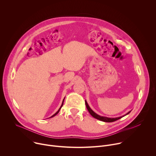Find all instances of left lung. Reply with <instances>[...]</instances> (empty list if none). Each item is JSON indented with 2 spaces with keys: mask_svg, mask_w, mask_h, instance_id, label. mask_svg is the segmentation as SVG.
Segmentation results:
<instances>
[{
  "mask_svg": "<svg viewBox=\"0 0 156 156\" xmlns=\"http://www.w3.org/2000/svg\"><path fill=\"white\" fill-rule=\"evenodd\" d=\"M85 104H86V108L88 110V112H90V114L95 119H98V120H99L101 121H102V122H115L119 119H120L121 118H122L123 117L128 115V114L130 113L131 111H129V112H128L126 114H125V115L123 116H122V117H116V118H108V117H102V116H100L99 115H98L97 114H96L94 111L90 107V106H89V105L87 104L86 101H85Z\"/></svg>",
  "mask_w": 156,
  "mask_h": 156,
  "instance_id": "1",
  "label": "left lung"
}]
</instances>
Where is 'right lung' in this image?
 <instances>
[{
  "mask_svg": "<svg viewBox=\"0 0 156 156\" xmlns=\"http://www.w3.org/2000/svg\"><path fill=\"white\" fill-rule=\"evenodd\" d=\"M64 99H65V98H64V99H63V102H62V105H61V106H60V108H59V109H58V111H57V112H56V113H55V114H54V115H52V116H51V117H50V118H51V117H54V116H55V115H57V114H58V112H59V111H60V108H62V106H63V101H64Z\"/></svg>",
  "mask_w": 156,
  "mask_h": 156,
  "instance_id": "add662e5",
  "label": "right lung"
}]
</instances>
